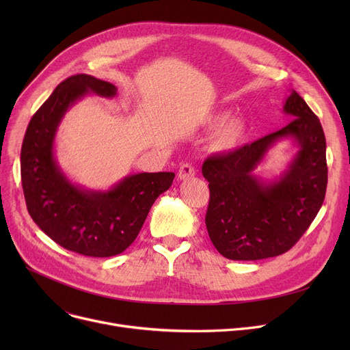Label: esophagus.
Segmentation results:
<instances>
[{
    "label": "esophagus",
    "mask_w": 350,
    "mask_h": 350,
    "mask_svg": "<svg viewBox=\"0 0 350 350\" xmlns=\"http://www.w3.org/2000/svg\"><path fill=\"white\" fill-rule=\"evenodd\" d=\"M194 174H196V170H194L193 165L189 164V163H186V164H183L181 167L178 169L177 177H178V180H187V178L193 177Z\"/></svg>",
    "instance_id": "obj_1"
}]
</instances>
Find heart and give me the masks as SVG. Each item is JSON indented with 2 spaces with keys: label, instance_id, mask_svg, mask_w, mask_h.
<instances>
[{
  "label": "heart",
  "instance_id": "obj_1",
  "mask_svg": "<svg viewBox=\"0 0 350 350\" xmlns=\"http://www.w3.org/2000/svg\"><path fill=\"white\" fill-rule=\"evenodd\" d=\"M226 119L224 115H218L213 119V124L217 126L219 123H222ZM243 135V127L240 124V122L231 119L227 120L224 124L218 127V131L214 135V147L218 152H228L232 150L234 147L240 142Z\"/></svg>",
  "mask_w": 350,
  "mask_h": 350
}]
</instances>
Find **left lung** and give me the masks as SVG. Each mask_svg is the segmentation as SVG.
<instances>
[{
	"instance_id": "left-lung-1",
	"label": "left lung",
	"mask_w": 350,
	"mask_h": 350,
	"mask_svg": "<svg viewBox=\"0 0 350 350\" xmlns=\"http://www.w3.org/2000/svg\"><path fill=\"white\" fill-rule=\"evenodd\" d=\"M282 112L292 120L281 131L203 164L210 189L207 231L228 260L255 261L286 252L323 204L327 167L322 124L295 90L285 98ZM284 139L297 147L296 154L280 175L261 176L256 169Z\"/></svg>"
}]
</instances>
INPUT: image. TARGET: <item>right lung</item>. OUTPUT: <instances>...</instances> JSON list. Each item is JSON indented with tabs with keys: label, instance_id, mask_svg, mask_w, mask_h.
I'll return each mask as SVG.
<instances>
[{
	"label": "right lung",
	"instance_id": "add662e5",
	"mask_svg": "<svg viewBox=\"0 0 350 350\" xmlns=\"http://www.w3.org/2000/svg\"><path fill=\"white\" fill-rule=\"evenodd\" d=\"M115 98L118 88L90 75L59 83L32 116L21 149V180L31 218L51 240L86 256H113L131 245L174 173H137L107 190L73 183L55 154V139L68 110L88 95Z\"/></svg>",
	"mask_w": 350,
	"mask_h": 350
}]
</instances>
